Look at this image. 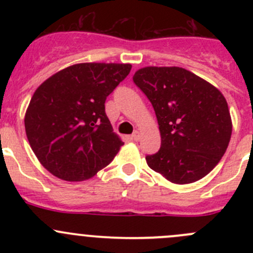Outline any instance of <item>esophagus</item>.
Instances as JSON below:
<instances>
[{
  "mask_svg": "<svg viewBox=\"0 0 253 253\" xmlns=\"http://www.w3.org/2000/svg\"><path fill=\"white\" fill-rule=\"evenodd\" d=\"M131 138L133 139V141H136V142L139 141V139H141V133H139V131L134 132V133L131 136Z\"/></svg>",
  "mask_w": 253,
  "mask_h": 253,
  "instance_id": "34e87169",
  "label": "esophagus"
}]
</instances>
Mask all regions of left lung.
Masks as SVG:
<instances>
[{"label": "left lung", "instance_id": "left-lung-1", "mask_svg": "<svg viewBox=\"0 0 253 253\" xmlns=\"http://www.w3.org/2000/svg\"><path fill=\"white\" fill-rule=\"evenodd\" d=\"M136 85L154 108L162 147L148 167L177 185L205 177L220 162L233 122L221 91L182 67L141 68Z\"/></svg>", "mask_w": 253, "mask_h": 253}]
</instances>
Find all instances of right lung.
Here are the masks:
<instances>
[{
	"instance_id": "obj_1",
	"label": "right lung",
	"mask_w": 253,
	"mask_h": 253,
	"mask_svg": "<svg viewBox=\"0 0 253 253\" xmlns=\"http://www.w3.org/2000/svg\"><path fill=\"white\" fill-rule=\"evenodd\" d=\"M131 68L129 63H77L38 86L24 126L33 152L47 171L77 182L110 164L124 142L106 116L105 100Z\"/></svg>"
}]
</instances>
